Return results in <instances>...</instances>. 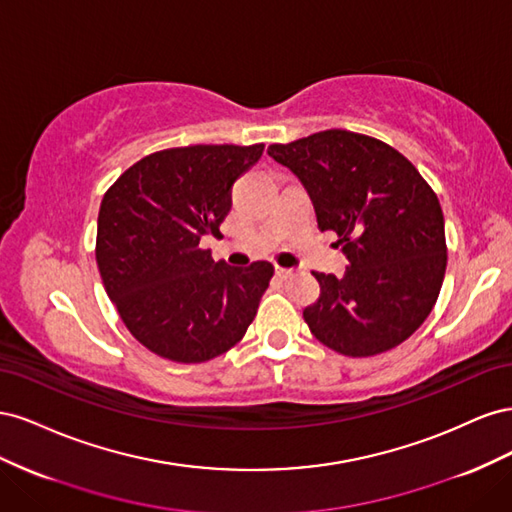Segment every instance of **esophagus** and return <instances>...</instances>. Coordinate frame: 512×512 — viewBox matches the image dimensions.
I'll list each match as a JSON object with an SVG mask.
<instances>
[{
  "mask_svg": "<svg viewBox=\"0 0 512 512\" xmlns=\"http://www.w3.org/2000/svg\"><path fill=\"white\" fill-rule=\"evenodd\" d=\"M275 273L282 277V280H288V277H292L294 275V269H282V267H277L275 269Z\"/></svg>",
  "mask_w": 512,
  "mask_h": 512,
  "instance_id": "34e87169",
  "label": "esophagus"
}]
</instances>
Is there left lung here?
<instances>
[{
    "label": "left lung",
    "mask_w": 512,
    "mask_h": 512,
    "mask_svg": "<svg viewBox=\"0 0 512 512\" xmlns=\"http://www.w3.org/2000/svg\"><path fill=\"white\" fill-rule=\"evenodd\" d=\"M267 153L299 177L318 228L335 232L350 262L344 277L314 273L320 297L303 309L309 331L346 356H374L406 342L444 282L436 192L397 149L348 130L316 132Z\"/></svg>",
    "instance_id": "8db88e82"
}]
</instances>
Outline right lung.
<instances>
[{
  "instance_id": "add662e5",
  "label": "right lung",
  "mask_w": 512,
  "mask_h": 512,
  "mask_svg": "<svg viewBox=\"0 0 512 512\" xmlns=\"http://www.w3.org/2000/svg\"><path fill=\"white\" fill-rule=\"evenodd\" d=\"M265 145H192L156 151L106 190L96 260L128 331L175 363H205L241 342L273 265L213 262L203 235H220L232 183Z\"/></svg>"
}]
</instances>
